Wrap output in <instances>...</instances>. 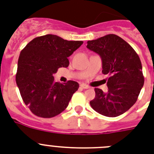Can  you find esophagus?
<instances>
[{"mask_svg": "<svg viewBox=\"0 0 154 154\" xmlns=\"http://www.w3.org/2000/svg\"><path fill=\"white\" fill-rule=\"evenodd\" d=\"M81 87L82 88H85V89H88V88H90L88 85H85V84H81Z\"/></svg>", "mask_w": 154, "mask_h": 154, "instance_id": "esophagus-1", "label": "esophagus"}]
</instances>
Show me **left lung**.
<instances>
[{
    "instance_id": "obj_1",
    "label": "left lung",
    "mask_w": 154,
    "mask_h": 154,
    "mask_svg": "<svg viewBox=\"0 0 154 154\" xmlns=\"http://www.w3.org/2000/svg\"><path fill=\"white\" fill-rule=\"evenodd\" d=\"M87 48L100 55L103 73L109 74L108 92L95 88L92 109L106 117H115L128 110L138 99L144 85L139 55L121 37L107 35L88 41Z\"/></svg>"
}]
</instances>
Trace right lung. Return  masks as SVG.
<instances>
[{"label": "right lung", "instance_id": "add662e5", "mask_svg": "<svg viewBox=\"0 0 154 154\" xmlns=\"http://www.w3.org/2000/svg\"><path fill=\"white\" fill-rule=\"evenodd\" d=\"M82 44L47 34L33 39L22 50L15 81L23 102L33 114L51 118L65 110L79 84L55 82L53 74L69 66L68 57Z\"/></svg>", "mask_w": 154, "mask_h": 154}]
</instances>
